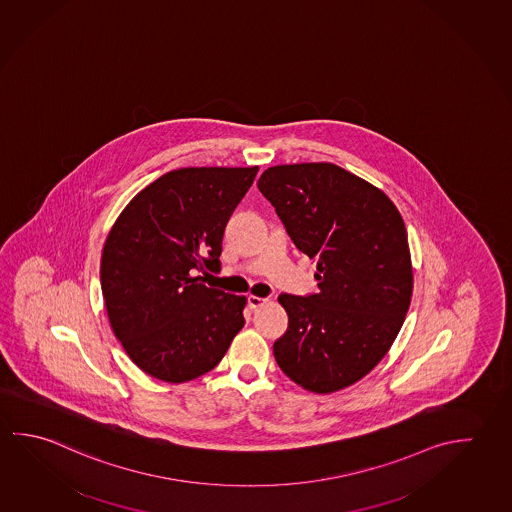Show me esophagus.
Masks as SVG:
<instances>
[{
    "label": "esophagus",
    "mask_w": 512,
    "mask_h": 512,
    "mask_svg": "<svg viewBox=\"0 0 512 512\" xmlns=\"http://www.w3.org/2000/svg\"><path fill=\"white\" fill-rule=\"evenodd\" d=\"M268 302V298H262V296L250 295L248 296V305H250V309H257L262 304H266Z\"/></svg>",
    "instance_id": "esophagus-1"
}]
</instances>
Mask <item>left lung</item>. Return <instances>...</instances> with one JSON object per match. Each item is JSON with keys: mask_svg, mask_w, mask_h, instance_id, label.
I'll list each match as a JSON object with an SVG mask.
<instances>
[{"mask_svg": "<svg viewBox=\"0 0 512 512\" xmlns=\"http://www.w3.org/2000/svg\"><path fill=\"white\" fill-rule=\"evenodd\" d=\"M257 187L318 269V293L278 296L289 325L273 354L296 385L331 394L367 376L403 327L413 289L403 217L334 163L269 167Z\"/></svg>", "mask_w": 512, "mask_h": 512, "instance_id": "8db88e82", "label": "left lung"}]
</instances>
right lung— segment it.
I'll return each mask as SVG.
<instances>
[{
	"mask_svg": "<svg viewBox=\"0 0 512 512\" xmlns=\"http://www.w3.org/2000/svg\"><path fill=\"white\" fill-rule=\"evenodd\" d=\"M259 167L167 172L129 201L109 232L100 286L127 356L167 383L203 376L243 329L244 296L203 284L221 269L226 223Z\"/></svg>",
	"mask_w": 512,
	"mask_h": 512,
	"instance_id": "add662e5",
	"label": "right lung"
}]
</instances>
